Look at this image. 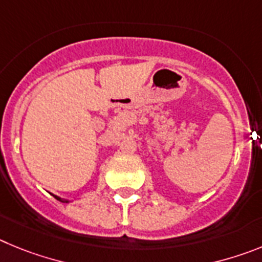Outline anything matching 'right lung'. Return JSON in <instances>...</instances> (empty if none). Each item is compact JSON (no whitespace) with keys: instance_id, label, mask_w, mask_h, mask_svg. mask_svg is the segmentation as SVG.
<instances>
[{"instance_id":"1","label":"right lung","mask_w":262,"mask_h":262,"mask_svg":"<svg viewBox=\"0 0 262 262\" xmlns=\"http://www.w3.org/2000/svg\"><path fill=\"white\" fill-rule=\"evenodd\" d=\"M53 196H55V198H56V200L61 201V202H67V201H62V200H61V198H59V196H56V195H53Z\"/></svg>"}]
</instances>
